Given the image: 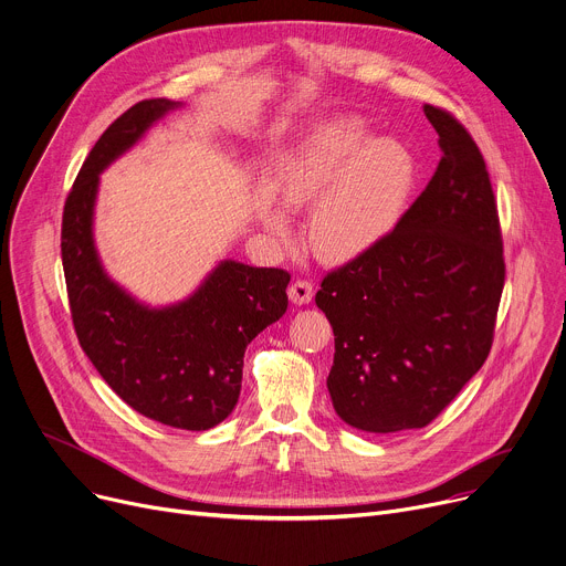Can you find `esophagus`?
I'll list each match as a JSON object with an SVG mask.
<instances>
[{"instance_id":"esophagus-1","label":"esophagus","mask_w":566,"mask_h":566,"mask_svg":"<svg viewBox=\"0 0 566 566\" xmlns=\"http://www.w3.org/2000/svg\"><path fill=\"white\" fill-rule=\"evenodd\" d=\"M312 297H314V286H312L310 282L297 280V282H293V284L289 286V300H291L293 304H297V306L310 304Z\"/></svg>"}]
</instances>
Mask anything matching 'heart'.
Here are the masks:
<instances>
[{"instance_id":"heart-1","label":"heart","mask_w":566,"mask_h":566,"mask_svg":"<svg viewBox=\"0 0 566 566\" xmlns=\"http://www.w3.org/2000/svg\"><path fill=\"white\" fill-rule=\"evenodd\" d=\"M416 165L395 139L373 137L356 115L323 122L291 153L280 174V200L289 210L314 208L310 239L325 262H352L381 243L399 223L413 191ZM264 226L289 237L277 212Z\"/></svg>"}]
</instances>
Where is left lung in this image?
Wrapping results in <instances>:
<instances>
[{
	"label": "left lung",
	"instance_id": "1",
	"mask_svg": "<svg viewBox=\"0 0 566 566\" xmlns=\"http://www.w3.org/2000/svg\"><path fill=\"white\" fill-rule=\"evenodd\" d=\"M442 158L424 191L370 252L316 293L334 329L327 390L366 433L427 427L485 364L503 291L490 176L470 133L424 106Z\"/></svg>",
	"mask_w": 566,
	"mask_h": 566
}]
</instances>
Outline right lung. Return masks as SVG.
<instances>
[{
	"label": "right lung",
	"mask_w": 566,
	"mask_h": 566,
	"mask_svg": "<svg viewBox=\"0 0 566 566\" xmlns=\"http://www.w3.org/2000/svg\"><path fill=\"white\" fill-rule=\"evenodd\" d=\"M182 106L139 101L98 137L67 196L61 250L74 329L98 375L144 418L208 431L234 410L245 347L284 316L291 275L221 260L185 300L150 306L106 273L94 243L101 174Z\"/></svg>",
	"instance_id": "obj_1"
}]
</instances>
